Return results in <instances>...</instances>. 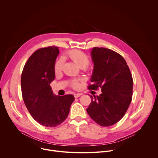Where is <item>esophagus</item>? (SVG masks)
<instances>
[{
  "instance_id": "obj_1",
  "label": "esophagus",
  "mask_w": 158,
  "mask_h": 158,
  "mask_svg": "<svg viewBox=\"0 0 158 158\" xmlns=\"http://www.w3.org/2000/svg\"><path fill=\"white\" fill-rule=\"evenodd\" d=\"M81 95H82V94H81V93H78V94H74V98H77L80 97Z\"/></svg>"
}]
</instances>
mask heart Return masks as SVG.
Listing matches in <instances>:
<instances>
[{
    "label": "heart",
    "mask_w": 158,
    "mask_h": 158,
    "mask_svg": "<svg viewBox=\"0 0 158 158\" xmlns=\"http://www.w3.org/2000/svg\"><path fill=\"white\" fill-rule=\"evenodd\" d=\"M68 57L76 63L82 69H85L86 67L89 65L90 63V60L88 56L79 50H71L67 53ZM64 64V59L63 57H60L58 59L54 64V71L56 73H59L62 71L63 65ZM82 81L81 79H75L73 80L70 82V85L73 89H78L79 87V81Z\"/></svg>",
    "instance_id": "heart-1"
}]
</instances>
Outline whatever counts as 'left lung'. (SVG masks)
I'll return each instance as SVG.
<instances>
[{"label": "left lung", "instance_id": "1", "mask_svg": "<svg viewBox=\"0 0 158 158\" xmlns=\"http://www.w3.org/2000/svg\"><path fill=\"white\" fill-rule=\"evenodd\" d=\"M94 62L92 84L89 90L101 89L99 96H91L86 110L89 116L101 126H110L124 116L132 98L133 80L123 57L104 48H94L91 52Z\"/></svg>", "mask_w": 158, "mask_h": 158}]
</instances>
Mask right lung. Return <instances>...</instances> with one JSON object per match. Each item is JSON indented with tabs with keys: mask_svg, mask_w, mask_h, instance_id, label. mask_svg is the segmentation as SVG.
<instances>
[{
	"mask_svg": "<svg viewBox=\"0 0 158 158\" xmlns=\"http://www.w3.org/2000/svg\"><path fill=\"white\" fill-rule=\"evenodd\" d=\"M59 50L54 46L35 51L26 62L21 76L22 95L32 117L40 124L54 127L68 116L72 94H53L50 83L55 78L54 64Z\"/></svg>",
	"mask_w": 158,
	"mask_h": 158,
	"instance_id": "obj_1",
	"label": "right lung"
}]
</instances>
